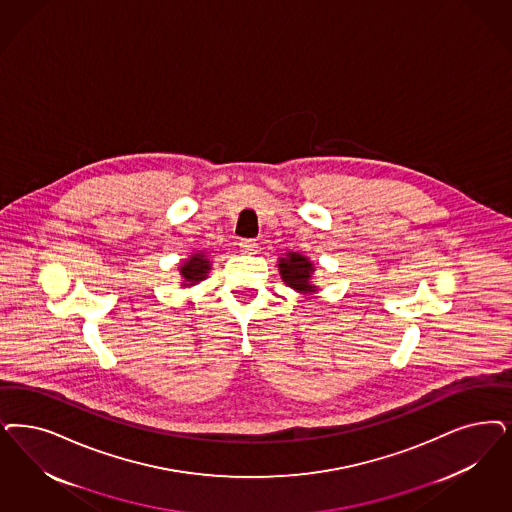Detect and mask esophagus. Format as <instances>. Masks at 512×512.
<instances>
[{"label": "esophagus", "mask_w": 512, "mask_h": 512, "mask_svg": "<svg viewBox=\"0 0 512 512\" xmlns=\"http://www.w3.org/2000/svg\"><path fill=\"white\" fill-rule=\"evenodd\" d=\"M240 249L244 251V253H247V255H253V253H257V242L255 240H249V238H246V240H240Z\"/></svg>", "instance_id": "obj_1"}]
</instances>
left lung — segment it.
I'll return each mask as SVG.
<instances>
[{
  "label": "left lung",
  "mask_w": 512,
  "mask_h": 512,
  "mask_svg": "<svg viewBox=\"0 0 512 512\" xmlns=\"http://www.w3.org/2000/svg\"><path fill=\"white\" fill-rule=\"evenodd\" d=\"M280 274L287 287H293L299 293H314L316 285L312 283V274H314V265L308 257L289 251L285 257L280 259Z\"/></svg>",
  "instance_id": "left-lung-1"
}]
</instances>
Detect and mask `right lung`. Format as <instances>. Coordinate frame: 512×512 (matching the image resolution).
I'll list each match as a JSON object with an SVG mask.
<instances>
[{
    "label": "right lung",
    "instance_id": "1",
    "mask_svg": "<svg viewBox=\"0 0 512 512\" xmlns=\"http://www.w3.org/2000/svg\"><path fill=\"white\" fill-rule=\"evenodd\" d=\"M210 259H208V255H204L202 251L200 253H194L191 255L181 268H179V272H181V276H183V285L185 287H191L194 283L202 282L206 276H208V272H210Z\"/></svg>",
    "mask_w": 512,
    "mask_h": 512
}]
</instances>
